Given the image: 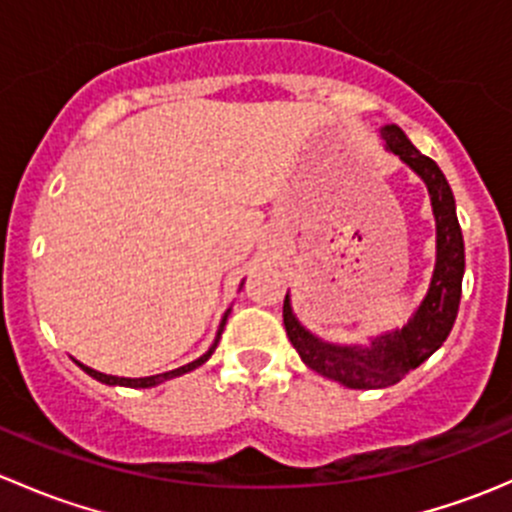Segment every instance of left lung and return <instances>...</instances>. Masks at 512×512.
Wrapping results in <instances>:
<instances>
[{"label": "left lung", "instance_id": "obj_1", "mask_svg": "<svg viewBox=\"0 0 512 512\" xmlns=\"http://www.w3.org/2000/svg\"><path fill=\"white\" fill-rule=\"evenodd\" d=\"M381 136L391 153H396L421 175L423 183L428 185V195H431L433 215H436L438 255L426 299L401 332L384 334V337L374 339L371 347H334V344L322 342L294 319L287 297L285 307H282L287 337L304 364L349 389H386V386L399 384L411 369L421 366L446 342L453 322H456L458 304H461L463 267H466L461 225L456 218V200H453L446 175L431 158L416 151L414 143L406 138L399 126H384Z\"/></svg>", "mask_w": 512, "mask_h": 512}]
</instances>
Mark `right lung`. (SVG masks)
Masks as SVG:
<instances>
[{
	"label": "right lung",
	"mask_w": 512,
	"mask_h": 512,
	"mask_svg": "<svg viewBox=\"0 0 512 512\" xmlns=\"http://www.w3.org/2000/svg\"><path fill=\"white\" fill-rule=\"evenodd\" d=\"M225 319H227V314H225ZM225 319H223V324H220L218 339H215V344H213V347L208 349V352H205L203 356H200V359H195V361H190V364L180 366V369L165 371V374L146 376V379H123V376H108V374H101V371L89 369V366H84V364H79V366H81V369H84L86 374H89V376H94V379L103 381V384H111V386H113V384H118V386H131V389H148V386H156V384H160V381H168V379H173V376H180V374H185V371H193V369H198L200 364H205V361L210 359V354L215 352V347H218L220 334H223V327H225Z\"/></svg>",
	"instance_id": "add662e5"
}]
</instances>
